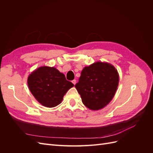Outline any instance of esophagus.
Instances as JSON below:
<instances>
[{"mask_svg":"<svg viewBox=\"0 0 153 153\" xmlns=\"http://www.w3.org/2000/svg\"><path fill=\"white\" fill-rule=\"evenodd\" d=\"M72 83H73V84L74 85H75V84H76V80H72Z\"/></svg>","mask_w":153,"mask_h":153,"instance_id":"obj_1","label":"esophagus"}]
</instances>
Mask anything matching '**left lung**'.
Returning a JSON list of instances; mask_svg holds the SVG:
<instances>
[{"label":"left lung","instance_id":"1","mask_svg":"<svg viewBox=\"0 0 153 153\" xmlns=\"http://www.w3.org/2000/svg\"><path fill=\"white\" fill-rule=\"evenodd\" d=\"M119 79L117 71L112 64L96 62L83 69L75 87L84 105L92 110H98L112 100Z\"/></svg>","mask_w":153,"mask_h":153}]
</instances>
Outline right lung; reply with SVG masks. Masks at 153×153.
Wrapping results in <instances>:
<instances>
[{
  "instance_id": "add662e5",
  "label": "right lung",
  "mask_w": 153,
  "mask_h": 153,
  "mask_svg": "<svg viewBox=\"0 0 153 153\" xmlns=\"http://www.w3.org/2000/svg\"><path fill=\"white\" fill-rule=\"evenodd\" d=\"M31 93L41 105L52 108L61 103L66 92L74 86L54 67L42 66L32 72L27 80Z\"/></svg>"
}]
</instances>
